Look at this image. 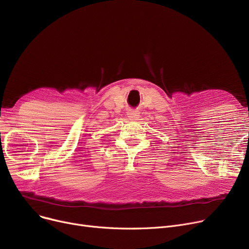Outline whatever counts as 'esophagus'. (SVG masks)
I'll list each match as a JSON object with an SVG mask.
<instances>
[{
    "label": "esophagus",
    "mask_w": 249,
    "mask_h": 249,
    "mask_svg": "<svg viewBox=\"0 0 249 249\" xmlns=\"http://www.w3.org/2000/svg\"><path fill=\"white\" fill-rule=\"evenodd\" d=\"M128 118L130 120H137L138 119V112L137 111H134V110H130L128 112Z\"/></svg>",
    "instance_id": "obj_1"
}]
</instances>
